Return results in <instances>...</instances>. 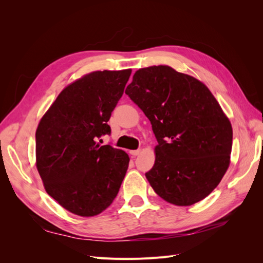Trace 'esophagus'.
<instances>
[{
    "label": "esophagus",
    "instance_id": "1",
    "mask_svg": "<svg viewBox=\"0 0 263 263\" xmlns=\"http://www.w3.org/2000/svg\"><path fill=\"white\" fill-rule=\"evenodd\" d=\"M140 153H141V150H140V149H137V150H130V151H129V154H130L132 156H138Z\"/></svg>",
    "mask_w": 263,
    "mask_h": 263
}]
</instances>
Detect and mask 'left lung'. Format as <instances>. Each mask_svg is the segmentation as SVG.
Here are the masks:
<instances>
[{
    "mask_svg": "<svg viewBox=\"0 0 263 263\" xmlns=\"http://www.w3.org/2000/svg\"><path fill=\"white\" fill-rule=\"evenodd\" d=\"M125 93L148 117L158 145L146 178L177 206L210 195L228 169L233 127L203 82L169 66L141 68Z\"/></svg>",
    "mask_w": 263,
    "mask_h": 263,
    "instance_id": "left-lung-1",
    "label": "left lung"
}]
</instances>
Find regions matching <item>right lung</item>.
<instances>
[{"instance_id": "right-lung-1", "label": "right lung", "mask_w": 263, "mask_h": 263, "mask_svg": "<svg viewBox=\"0 0 263 263\" xmlns=\"http://www.w3.org/2000/svg\"><path fill=\"white\" fill-rule=\"evenodd\" d=\"M132 69L93 71L63 89L36 130V166L63 209L91 217L113 203L128 169L124 150L100 146Z\"/></svg>"}]
</instances>
